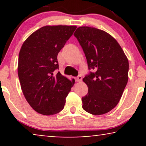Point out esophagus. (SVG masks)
<instances>
[{
    "mask_svg": "<svg viewBox=\"0 0 146 146\" xmlns=\"http://www.w3.org/2000/svg\"><path fill=\"white\" fill-rule=\"evenodd\" d=\"M75 80L76 82H81L82 80V77L81 75H78L76 78Z\"/></svg>",
    "mask_w": 146,
    "mask_h": 146,
    "instance_id": "1",
    "label": "esophagus"
}]
</instances>
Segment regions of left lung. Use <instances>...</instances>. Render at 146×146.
<instances>
[{"mask_svg": "<svg viewBox=\"0 0 146 146\" xmlns=\"http://www.w3.org/2000/svg\"><path fill=\"white\" fill-rule=\"evenodd\" d=\"M85 54L89 72L83 78L88 92L82 108L93 115L104 114L116 106L128 80L129 62L118 42L96 28L82 27L74 34Z\"/></svg>", "mask_w": 146, "mask_h": 146, "instance_id": "obj_1", "label": "left lung"}]
</instances>
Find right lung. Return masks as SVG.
Here are the masks:
<instances>
[{
    "mask_svg": "<svg viewBox=\"0 0 146 146\" xmlns=\"http://www.w3.org/2000/svg\"><path fill=\"white\" fill-rule=\"evenodd\" d=\"M75 26H46L25 41L19 55L18 74L30 106L43 115H53L64 107L72 82L58 72L57 56L73 35ZM74 82H73L74 84Z\"/></svg>",
    "mask_w": 146,
    "mask_h": 146,
    "instance_id": "obj_1",
    "label": "right lung"
}]
</instances>
